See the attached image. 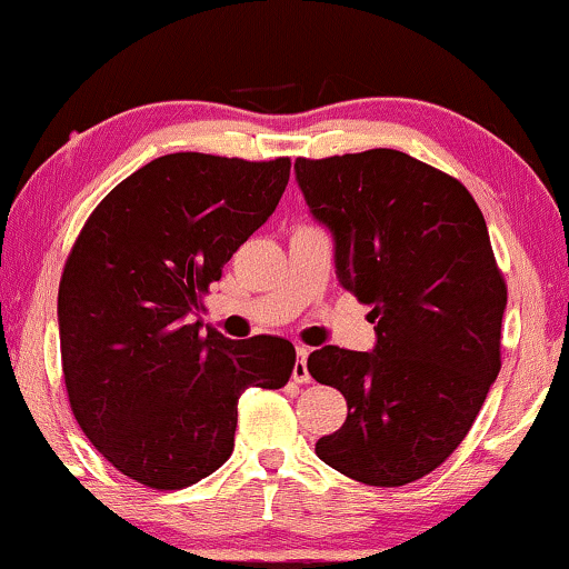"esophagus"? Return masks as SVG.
Segmentation results:
<instances>
[{
  "label": "esophagus",
  "mask_w": 569,
  "mask_h": 569,
  "mask_svg": "<svg viewBox=\"0 0 569 569\" xmlns=\"http://www.w3.org/2000/svg\"><path fill=\"white\" fill-rule=\"evenodd\" d=\"M308 356H311V348H298V360H295V368H292L295 383L311 381V373H308Z\"/></svg>",
  "instance_id": "34e87169"
}]
</instances>
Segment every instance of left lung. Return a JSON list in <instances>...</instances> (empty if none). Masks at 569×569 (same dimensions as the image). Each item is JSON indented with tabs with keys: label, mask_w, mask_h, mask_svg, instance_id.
Returning a JSON list of instances; mask_svg holds the SVG:
<instances>
[{
	"label": "left lung",
	"mask_w": 569,
	"mask_h": 569,
	"mask_svg": "<svg viewBox=\"0 0 569 569\" xmlns=\"http://www.w3.org/2000/svg\"><path fill=\"white\" fill-rule=\"evenodd\" d=\"M308 209L335 234L337 277L371 306L376 348L311 352L348 400L316 455L352 481L405 486L470 431L501 368L507 284L460 180L395 149L295 161Z\"/></svg>",
	"instance_id": "8db88e82"
}]
</instances>
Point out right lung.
<instances>
[{"mask_svg":"<svg viewBox=\"0 0 569 569\" xmlns=\"http://www.w3.org/2000/svg\"><path fill=\"white\" fill-rule=\"evenodd\" d=\"M290 159L167 153L96 206L59 282L72 416L132 481L186 489L227 462L248 387L282 389L292 342L193 321L234 250L274 213Z\"/></svg>","mask_w":569,"mask_h":569,"instance_id":"add662e5","label":"right lung"}]
</instances>
